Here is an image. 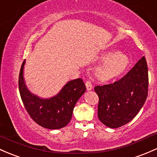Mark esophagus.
Returning a JSON list of instances; mask_svg holds the SVG:
<instances>
[{"mask_svg": "<svg viewBox=\"0 0 157 157\" xmlns=\"http://www.w3.org/2000/svg\"><path fill=\"white\" fill-rule=\"evenodd\" d=\"M85 85H86V88H87V90L90 91V90H92L93 85H92V83L90 82V81H87V82H86Z\"/></svg>", "mask_w": 157, "mask_h": 157, "instance_id": "obj_1", "label": "esophagus"}]
</instances>
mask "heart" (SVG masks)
I'll return each mask as SVG.
<instances>
[{"label": "heart", "instance_id": "obj_1", "mask_svg": "<svg viewBox=\"0 0 157 157\" xmlns=\"http://www.w3.org/2000/svg\"><path fill=\"white\" fill-rule=\"evenodd\" d=\"M102 60L95 69L96 76L102 81H109L123 73L129 63L127 55L122 52L103 54L99 57Z\"/></svg>", "mask_w": 157, "mask_h": 157}]
</instances>
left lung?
I'll use <instances>...</instances> for the list:
<instances>
[{
    "label": "left lung",
    "mask_w": 157,
    "mask_h": 157,
    "mask_svg": "<svg viewBox=\"0 0 157 157\" xmlns=\"http://www.w3.org/2000/svg\"><path fill=\"white\" fill-rule=\"evenodd\" d=\"M94 90L99 99V121L110 128L125 125L137 115L147 97L148 70L145 58H141L119 81L97 86Z\"/></svg>",
    "instance_id": "8db88e82"
}]
</instances>
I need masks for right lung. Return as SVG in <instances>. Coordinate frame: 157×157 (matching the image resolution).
Segmentation results:
<instances>
[{
  "label": "right lung",
  "instance_id": "add662e5",
  "mask_svg": "<svg viewBox=\"0 0 157 157\" xmlns=\"http://www.w3.org/2000/svg\"><path fill=\"white\" fill-rule=\"evenodd\" d=\"M25 60L21 65L18 87L21 100L31 117L36 124L49 129H58L70 123L75 104L86 91L82 79L66 83L56 95L43 98L33 94L27 87L24 78Z\"/></svg>",
  "mask_w": 157,
  "mask_h": 157
}]
</instances>
